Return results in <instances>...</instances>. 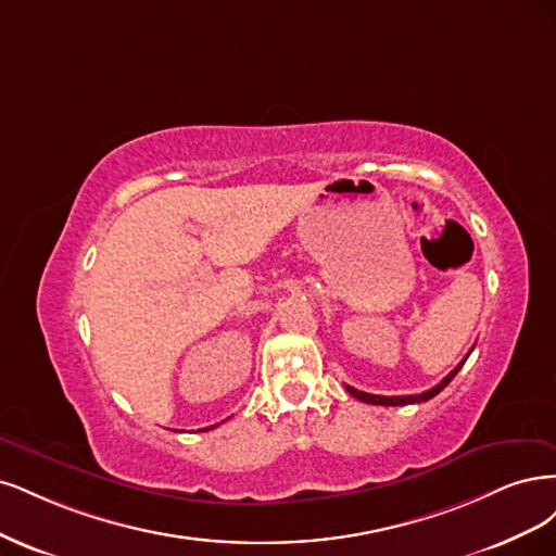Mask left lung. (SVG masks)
<instances>
[{"mask_svg": "<svg viewBox=\"0 0 556 556\" xmlns=\"http://www.w3.org/2000/svg\"><path fill=\"white\" fill-rule=\"evenodd\" d=\"M473 351V349H471ZM471 351L464 355V361L445 376V379L439 383V386H434L432 390H425V392H420V395H397V397H386V395H369V392H363V390H355V388H351V386H346V390L351 392V395L355 397V400H361V402H367V404H379V406H404V404H420V402H427V400H432L434 395H439V392L451 383L453 379H455V374L462 369V365L467 363V357L471 355Z\"/></svg>", "mask_w": 556, "mask_h": 556, "instance_id": "obj_1", "label": "left lung"}]
</instances>
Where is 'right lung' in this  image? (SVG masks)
Returning a JSON list of instances; mask_svg holds the SVG:
<instances>
[{
    "instance_id": "obj_1",
    "label": "right lung",
    "mask_w": 556,
    "mask_h": 556,
    "mask_svg": "<svg viewBox=\"0 0 556 556\" xmlns=\"http://www.w3.org/2000/svg\"><path fill=\"white\" fill-rule=\"evenodd\" d=\"M210 429H212V427H210ZM203 432H205V429H203Z\"/></svg>"
}]
</instances>
